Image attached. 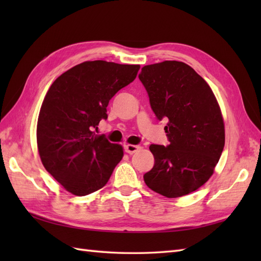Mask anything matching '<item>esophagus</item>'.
<instances>
[{
	"label": "esophagus",
	"mask_w": 261,
	"mask_h": 261,
	"mask_svg": "<svg viewBox=\"0 0 261 261\" xmlns=\"http://www.w3.org/2000/svg\"><path fill=\"white\" fill-rule=\"evenodd\" d=\"M140 147L139 146H135V145H125L124 146V150L125 152H127L129 154H134L135 152H137L139 150Z\"/></svg>",
	"instance_id": "obj_1"
}]
</instances>
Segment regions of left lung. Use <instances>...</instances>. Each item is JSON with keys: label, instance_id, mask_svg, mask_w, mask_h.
<instances>
[{"label": "left lung", "instance_id": "8db88e82", "mask_svg": "<svg viewBox=\"0 0 261 261\" xmlns=\"http://www.w3.org/2000/svg\"><path fill=\"white\" fill-rule=\"evenodd\" d=\"M139 80L156 118L165 126L169 145H151L154 165L143 175L160 195H187L212 176L224 148V123L208 84L191 66L176 60L147 65Z\"/></svg>", "mask_w": 261, "mask_h": 261}]
</instances>
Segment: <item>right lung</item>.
I'll list each match as a JSON object with an SVG mask.
<instances>
[{
  "instance_id": "add662e5",
  "label": "right lung",
  "mask_w": 261,
  "mask_h": 261,
  "mask_svg": "<svg viewBox=\"0 0 261 261\" xmlns=\"http://www.w3.org/2000/svg\"><path fill=\"white\" fill-rule=\"evenodd\" d=\"M139 65L94 60L74 66L55 81L37 124L42 165L66 191L85 196L102 188L123 157V148L97 136L110 99L135 81Z\"/></svg>"
}]
</instances>
